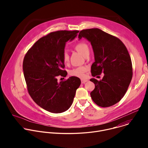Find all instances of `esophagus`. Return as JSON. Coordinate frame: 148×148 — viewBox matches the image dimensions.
<instances>
[{"mask_svg":"<svg viewBox=\"0 0 148 148\" xmlns=\"http://www.w3.org/2000/svg\"><path fill=\"white\" fill-rule=\"evenodd\" d=\"M88 80L87 79H81V83L82 84H84V83H85L86 82H87Z\"/></svg>","mask_w":148,"mask_h":148,"instance_id":"34e87169","label":"esophagus"}]
</instances>
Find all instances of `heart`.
<instances>
[{"label": "heart", "instance_id": "1", "mask_svg": "<svg viewBox=\"0 0 148 148\" xmlns=\"http://www.w3.org/2000/svg\"><path fill=\"white\" fill-rule=\"evenodd\" d=\"M74 49L84 57H86V56L90 53V49L88 45L84 42H80V43L77 44L74 47ZM62 61L65 64H67L69 61V55L66 51H64L62 54ZM86 71L87 69L85 67H79L72 69L70 71L69 73L73 76L82 77Z\"/></svg>", "mask_w": 148, "mask_h": 148}]
</instances>
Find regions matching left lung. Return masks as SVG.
<instances>
[{"label":"left lung","instance_id":"1","mask_svg":"<svg viewBox=\"0 0 148 148\" xmlns=\"http://www.w3.org/2000/svg\"><path fill=\"white\" fill-rule=\"evenodd\" d=\"M82 37L90 42L94 51L92 75L104 74L100 81L90 79L95 84L90 93L91 98L99 107H111L123 98L131 81L133 73L130 54L121 40L99 29L80 31L78 38Z\"/></svg>","mask_w":148,"mask_h":148}]
</instances>
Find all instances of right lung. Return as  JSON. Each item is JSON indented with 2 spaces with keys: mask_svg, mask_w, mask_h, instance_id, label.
I'll list each match as a JSON object with an SVG mask.
<instances>
[{
  "mask_svg": "<svg viewBox=\"0 0 148 148\" xmlns=\"http://www.w3.org/2000/svg\"><path fill=\"white\" fill-rule=\"evenodd\" d=\"M78 30H60L40 38L26 54L23 70L27 90L33 100L52 113L67 111L73 103L81 80L71 77L60 82L57 77H66L62 61L66 42L73 40Z\"/></svg>",
  "mask_w": 148,
  "mask_h": 148,
  "instance_id": "right-lung-1",
  "label": "right lung"
}]
</instances>
